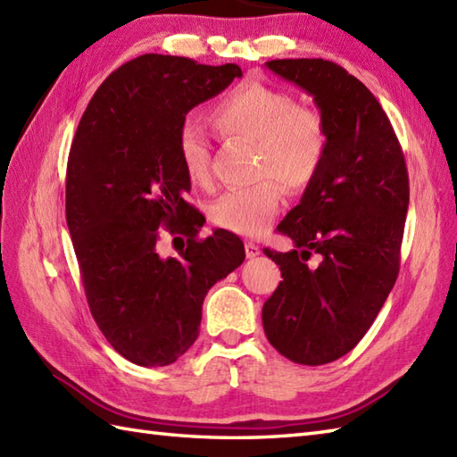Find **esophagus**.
Segmentation results:
<instances>
[{
    "instance_id": "1",
    "label": "esophagus",
    "mask_w": 457,
    "mask_h": 457,
    "mask_svg": "<svg viewBox=\"0 0 457 457\" xmlns=\"http://www.w3.org/2000/svg\"><path fill=\"white\" fill-rule=\"evenodd\" d=\"M245 255L249 259H253L257 255H261V247L257 244H253V241H245Z\"/></svg>"
}]
</instances>
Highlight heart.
Returning a JSON list of instances; mask_svg holds the SVG:
<instances>
[{
	"mask_svg": "<svg viewBox=\"0 0 457 457\" xmlns=\"http://www.w3.org/2000/svg\"><path fill=\"white\" fill-rule=\"evenodd\" d=\"M210 121L221 135L257 143V170L277 178L288 192H303L318 177L328 151L322 113L295 105L293 96L259 80H245L213 104ZM179 151L190 182H210V147L194 125H184ZM283 204V190L272 179L234 190L212 206V221L229 234H265Z\"/></svg>",
	"mask_w": 457,
	"mask_h": 457,
	"instance_id": "1",
	"label": "heart"
}]
</instances>
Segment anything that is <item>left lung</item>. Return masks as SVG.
Wrapping results in <instances>:
<instances>
[{"instance_id": "obj_1", "label": "left lung", "mask_w": 457, "mask_h": 457, "mask_svg": "<svg viewBox=\"0 0 457 457\" xmlns=\"http://www.w3.org/2000/svg\"><path fill=\"white\" fill-rule=\"evenodd\" d=\"M265 66L312 96L328 151L298 206L277 226L296 249H263L283 275L263 306V328L290 361L324 365L352 352L395 287L409 172L381 104L345 68L324 58ZM312 254L318 266L307 263Z\"/></svg>"}]
</instances>
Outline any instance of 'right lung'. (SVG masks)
<instances>
[{"label": "right lung", "mask_w": 457, "mask_h": 457, "mask_svg": "<svg viewBox=\"0 0 457 457\" xmlns=\"http://www.w3.org/2000/svg\"><path fill=\"white\" fill-rule=\"evenodd\" d=\"M241 79L237 64L141 54L96 90L66 169V223L90 312L112 347L141 367L177 361L196 342L202 303L245 259L226 229L187 200L179 135L187 113ZM161 225L187 235L179 258L158 249Z\"/></svg>", "instance_id": "add662e5"}]
</instances>
